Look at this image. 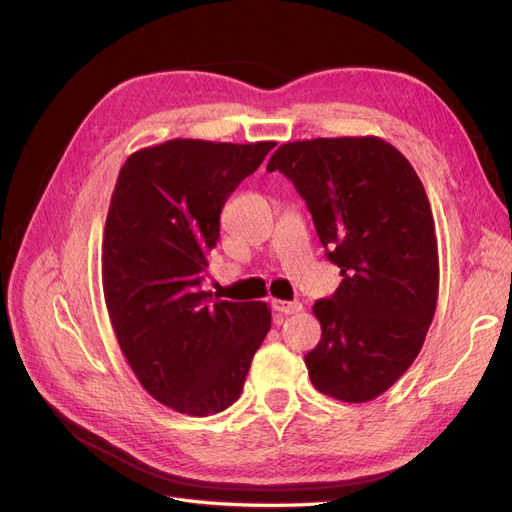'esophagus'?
<instances>
[{"label": "esophagus", "instance_id": "esophagus-1", "mask_svg": "<svg viewBox=\"0 0 512 512\" xmlns=\"http://www.w3.org/2000/svg\"><path fill=\"white\" fill-rule=\"evenodd\" d=\"M271 307L275 309L277 314H284V316L297 314V312H301V309H303V305H301L299 301H280V299H275V301L271 303Z\"/></svg>", "mask_w": 512, "mask_h": 512}]
</instances>
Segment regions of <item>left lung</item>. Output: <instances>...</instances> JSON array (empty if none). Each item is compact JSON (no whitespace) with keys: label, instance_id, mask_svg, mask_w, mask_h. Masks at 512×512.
Returning <instances> with one entry per match:
<instances>
[{"label":"left lung","instance_id":"1","mask_svg":"<svg viewBox=\"0 0 512 512\" xmlns=\"http://www.w3.org/2000/svg\"><path fill=\"white\" fill-rule=\"evenodd\" d=\"M280 170L305 198L342 284L314 303L322 337L305 354L324 395L363 404L406 374L436 314L440 260L429 198L412 164L378 136L277 147Z\"/></svg>","mask_w":512,"mask_h":512}]
</instances>
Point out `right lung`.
<instances>
[{
	"instance_id": "obj_1",
	"label": "right lung",
	"mask_w": 512,
	"mask_h": 512,
	"mask_svg": "<svg viewBox=\"0 0 512 512\" xmlns=\"http://www.w3.org/2000/svg\"><path fill=\"white\" fill-rule=\"evenodd\" d=\"M275 147L173 138L121 166L102 239V288L119 348L143 389L188 416L235 404L262 339L267 303L200 290L232 190Z\"/></svg>"
}]
</instances>
